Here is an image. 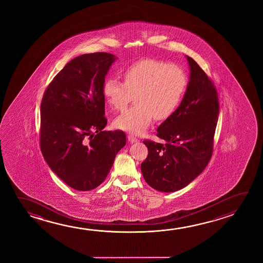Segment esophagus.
I'll return each mask as SVG.
<instances>
[{
	"label": "esophagus",
	"mask_w": 263,
	"mask_h": 263,
	"mask_svg": "<svg viewBox=\"0 0 263 263\" xmlns=\"http://www.w3.org/2000/svg\"><path fill=\"white\" fill-rule=\"evenodd\" d=\"M127 138H128V140H129L131 143L137 142V141H138V138H137L136 136L132 135V134H129V135L127 136Z\"/></svg>",
	"instance_id": "1"
}]
</instances>
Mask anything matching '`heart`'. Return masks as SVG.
Segmentation results:
<instances>
[{
  "instance_id": "heart-1",
  "label": "heart",
  "mask_w": 263,
  "mask_h": 263,
  "mask_svg": "<svg viewBox=\"0 0 263 263\" xmlns=\"http://www.w3.org/2000/svg\"><path fill=\"white\" fill-rule=\"evenodd\" d=\"M125 82L108 77L103 95L110 107L123 111L133 101L136 105L115 120L119 129L140 134L153 118L166 120L172 117L184 97L188 77L180 66L147 59L137 61L123 70Z\"/></svg>"
}]
</instances>
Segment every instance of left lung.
Instances as JSON below:
<instances>
[{"label":"left lung","mask_w":263,"mask_h":263,"mask_svg":"<svg viewBox=\"0 0 263 263\" xmlns=\"http://www.w3.org/2000/svg\"><path fill=\"white\" fill-rule=\"evenodd\" d=\"M190 81L180 106L158 127L166 143L144 140L148 149L141 163L143 177L153 189L172 193L184 188L202 173L211 159L219 114L211 79L187 57Z\"/></svg>","instance_id":"obj_1"}]
</instances>
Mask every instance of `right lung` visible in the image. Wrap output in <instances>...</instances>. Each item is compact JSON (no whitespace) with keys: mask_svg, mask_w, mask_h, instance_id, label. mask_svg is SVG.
I'll list each match as a JSON object with an SVG mask.
<instances>
[{"mask_svg":"<svg viewBox=\"0 0 263 263\" xmlns=\"http://www.w3.org/2000/svg\"><path fill=\"white\" fill-rule=\"evenodd\" d=\"M116 57L83 54L69 61L44 92L39 141L49 168L77 191L105 180L126 143L121 130L104 131V79Z\"/></svg>","mask_w":263,"mask_h":263,"instance_id":"add662e5","label":"right lung"}]
</instances>
